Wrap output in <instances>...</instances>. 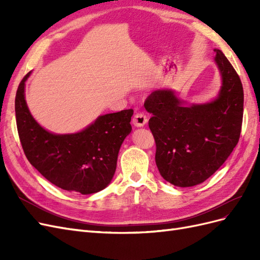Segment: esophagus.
<instances>
[{
  "label": "esophagus",
  "instance_id": "1",
  "mask_svg": "<svg viewBox=\"0 0 260 260\" xmlns=\"http://www.w3.org/2000/svg\"><path fill=\"white\" fill-rule=\"evenodd\" d=\"M146 122H147V118L143 113H137L132 119V123L135 124V127H143Z\"/></svg>",
  "mask_w": 260,
  "mask_h": 260
}]
</instances>
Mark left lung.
Here are the masks:
<instances>
[{"label":"left lung","instance_id":"1","mask_svg":"<svg viewBox=\"0 0 260 260\" xmlns=\"http://www.w3.org/2000/svg\"><path fill=\"white\" fill-rule=\"evenodd\" d=\"M214 58L221 76L216 99L204 104L181 101L175 91L151 93L144 107L155 142L160 176L180 187L194 186L221 167L237 146L242 128L244 93L239 75L224 54Z\"/></svg>","mask_w":260,"mask_h":260}]
</instances>
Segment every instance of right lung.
<instances>
[{"label": "right lung", "instance_id": "obj_1", "mask_svg": "<svg viewBox=\"0 0 260 260\" xmlns=\"http://www.w3.org/2000/svg\"><path fill=\"white\" fill-rule=\"evenodd\" d=\"M21 80L15 99L19 139L29 162L51 183L88 195L105 188L115 175L118 153L131 132L132 109L99 116L76 133L56 135L37 122L25 100Z\"/></svg>", "mask_w": 260, "mask_h": 260}]
</instances>
